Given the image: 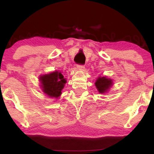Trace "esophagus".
I'll return each mask as SVG.
<instances>
[{
  "mask_svg": "<svg viewBox=\"0 0 154 154\" xmlns=\"http://www.w3.org/2000/svg\"><path fill=\"white\" fill-rule=\"evenodd\" d=\"M84 68H85V66L83 65H78L77 66V69H79V70H83Z\"/></svg>",
  "mask_w": 154,
  "mask_h": 154,
  "instance_id": "34e87169",
  "label": "esophagus"
}]
</instances>
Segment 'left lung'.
Masks as SVG:
<instances>
[{
  "mask_svg": "<svg viewBox=\"0 0 154 154\" xmlns=\"http://www.w3.org/2000/svg\"><path fill=\"white\" fill-rule=\"evenodd\" d=\"M94 84L98 92L104 94L110 89L111 85H113V81L110 79H107L106 76L99 77Z\"/></svg>",
  "mask_w": 154,
  "mask_h": 154,
  "instance_id": "obj_1",
  "label": "left lung"
}]
</instances>
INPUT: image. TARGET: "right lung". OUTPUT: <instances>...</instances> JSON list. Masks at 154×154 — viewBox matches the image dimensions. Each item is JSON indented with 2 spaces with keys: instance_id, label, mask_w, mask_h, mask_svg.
<instances>
[{
  "instance_id": "right-lung-1",
  "label": "right lung",
  "mask_w": 154,
  "mask_h": 154,
  "mask_svg": "<svg viewBox=\"0 0 154 154\" xmlns=\"http://www.w3.org/2000/svg\"><path fill=\"white\" fill-rule=\"evenodd\" d=\"M39 80L44 93L52 98L60 97L62 90L66 83L64 75L58 71L41 75Z\"/></svg>"
}]
</instances>
